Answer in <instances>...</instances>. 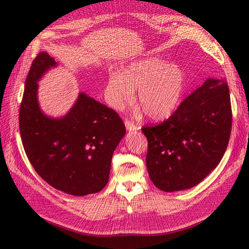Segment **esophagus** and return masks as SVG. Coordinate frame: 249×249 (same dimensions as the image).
Segmentation results:
<instances>
[{"instance_id": "1", "label": "esophagus", "mask_w": 249, "mask_h": 249, "mask_svg": "<svg viewBox=\"0 0 249 249\" xmlns=\"http://www.w3.org/2000/svg\"><path fill=\"white\" fill-rule=\"evenodd\" d=\"M124 124H125V127H126V130L127 131H136V130H140V126L139 125H137V124H135L133 122H131V120H125L124 122Z\"/></svg>"}]
</instances>
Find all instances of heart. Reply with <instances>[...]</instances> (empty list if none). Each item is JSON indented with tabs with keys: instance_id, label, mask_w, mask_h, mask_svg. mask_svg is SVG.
I'll use <instances>...</instances> for the list:
<instances>
[{
	"instance_id": "obj_1",
	"label": "heart",
	"mask_w": 249,
	"mask_h": 249,
	"mask_svg": "<svg viewBox=\"0 0 249 249\" xmlns=\"http://www.w3.org/2000/svg\"><path fill=\"white\" fill-rule=\"evenodd\" d=\"M185 72L179 66L158 58L132 62L109 74L105 97L114 110H123L134 99L154 120L170 116L176 110L185 86ZM140 109L136 110L139 114Z\"/></svg>"
}]
</instances>
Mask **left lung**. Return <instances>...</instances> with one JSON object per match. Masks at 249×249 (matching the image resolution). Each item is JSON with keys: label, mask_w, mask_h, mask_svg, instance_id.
Instances as JSON below:
<instances>
[{"label": "left lung", "mask_w": 249, "mask_h": 249, "mask_svg": "<svg viewBox=\"0 0 249 249\" xmlns=\"http://www.w3.org/2000/svg\"><path fill=\"white\" fill-rule=\"evenodd\" d=\"M146 167L165 192L196 186L221 161L231 130L228 82L209 78L158 125H145Z\"/></svg>", "instance_id": "8db88e82"}]
</instances>
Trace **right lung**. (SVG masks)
I'll use <instances>...</instances> for the list:
<instances>
[{
    "instance_id": "obj_1",
    "label": "right lung",
    "mask_w": 249,
    "mask_h": 249,
    "mask_svg": "<svg viewBox=\"0 0 249 249\" xmlns=\"http://www.w3.org/2000/svg\"><path fill=\"white\" fill-rule=\"evenodd\" d=\"M57 62L39 53L30 67L19 109V132L30 163L42 179L64 193L84 196L107 185L113 153L125 135L117 113L81 92L62 117L44 114L37 90Z\"/></svg>"
}]
</instances>
